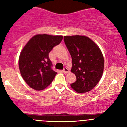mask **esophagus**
<instances>
[{
	"instance_id": "obj_1",
	"label": "esophagus",
	"mask_w": 127,
	"mask_h": 127,
	"mask_svg": "<svg viewBox=\"0 0 127 127\" xmlns=\"http://www.w3.org/2000/svg\"><path fill=\"white\" fill-rule=\"evenodd\" d=\"M63 73H64V74H67V73H68L69 72V69L68 68H67V67H64V69L63 70Z\"/></svg>"
}]
</instances>
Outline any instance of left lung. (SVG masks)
<instances>
[{
  "mask_svg": "<svg viewBox=\"0 0 127 127\" xmlns=\"http://www.w3.org/2000/svg\"><path fill=\"white\" fill-rule=\"evenodd\" d=\"M72 57L71 72L76 81L71 84L78 93L89 92L98 84L104 71V57L98 46L82 35L64 37Z\"/></svg>",
  "mask_w": 127,
  "mask_h": 127,
  "instance_id": "obj_1",
  "label": "left lung"
}]
</instances>
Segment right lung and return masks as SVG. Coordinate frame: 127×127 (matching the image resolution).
<instances>
[{"label":"right lung","instance_id":"add662e5","mask_svg":"<svg viewBox=\"0 0 127 127\" xmlns=\"http://www.w3.org/2000/svg\"><path fill=\"white\" fill-rule=\"evenodd\" d=\"M61 35L39 34L26 43L20 53L19 68L23 79L30 87L41 90L48 87L55 77L49 53L60 44Z\"/></svg>","mask_w":127,"mask_h":127}]
</instances>
